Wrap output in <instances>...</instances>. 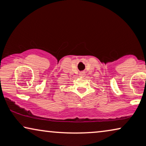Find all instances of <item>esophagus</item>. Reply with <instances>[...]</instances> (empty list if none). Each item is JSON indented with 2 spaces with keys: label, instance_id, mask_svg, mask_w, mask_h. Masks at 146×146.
<instances>
[{
  "label": "esophagus",
  "instance_id": "34e87169",
  "mask_svg": "<svg viewBox=\"0 0 146 146\" xmlns=\"http://www.w3.org/2000/svg\"><path fill=\"white\" fill-rule=\"evenodd\" d=\"M80 77H85V72H81L80 73Z\"/></svg>",
  "mask_w": 146,
  "mask_h": 146
}]
</instances>
